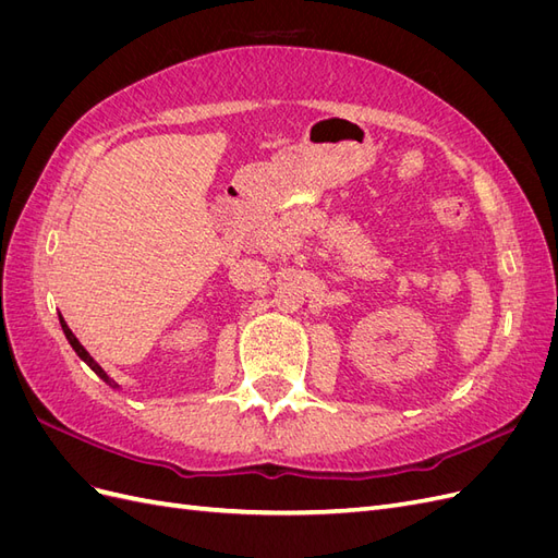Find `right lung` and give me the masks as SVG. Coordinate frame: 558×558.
Returning a JSON list of instances; mask_svg holds the SVG:
<instances>
[{
    "label": "right lung",
    "mask_w": 558,
    "mask_h": 558,
    "mask_svg": "<svg viewBox=\"0 0 558 558\" xmlns=\"http://www.w3.org/2000/svg\"><path fill=\"white\" fill-rule=\"evenodd\" d=\"M60 326H62V330H64V335H66V340H70L72 349H74V351L78 353V359H81V361H86V363H88V365H90V367L95 369V373H97L99 377H102V379H105V381H107L109 386H113V388H116V384H113V381L109 379V375L105 373V369H102V367H99V365L95 363V359L90 356V353H88L86 349H83V344H81V342L76 340V335H74V332L70 330V326H66V324H64V318H62V316H60Z\"/></svg>",
    "instance_id": "obj_1"
}]
</instances>
